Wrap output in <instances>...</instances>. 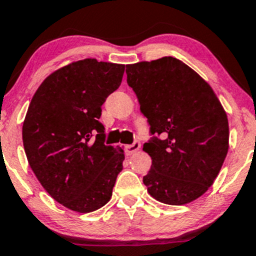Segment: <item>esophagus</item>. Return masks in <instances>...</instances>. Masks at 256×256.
Instances as JSON below:
<instances>
[{
    "label": "esophagus",
    "instance_id": "34e87169",
    "mask_svg": "<svg viewBox=\"0 0 256 256\" xmlns=\"http://www.w3.org/2000/svg\"><path fill=\"white\" fill-rule=\"evenodd\" d=\"M140 141H138V140H135L134 141L132 144H131V145H126L125 146V152H126V155H132V154H135L136 151L138 150V148H140Z\"/></svg>",
    "mask_w": 256,
    "mask_h": 256
}]
</instances>
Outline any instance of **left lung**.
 <instances>
[{
    "label": "left lung",
    "mask_w": 256,
    "mask_h": 256,
    "mask_svg": "<svg viewBox=\"0 0 256 256\" xmlns=\"http://www.w3.org/2000/svg\"><path fill=\"white\" fill-rule=\"evenodd\" d=\"M128 84L150 126L144 151L151 168L142 181L152 198L182 205L216 178L229 148V125L212 88L171 56L126 66Z\"/></svg>",
    "instance_id": "left-lung-1"
}]
</instances>
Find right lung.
<instances>
[{
	"label": "right lung",
	"mask_w": 256,
	"mask_h": 256,
	"mask_svg": "<svg viewBox=\"0 0 256 256\" xmlns=\"http://www.w3.org/2000/svg\"><path fill=\"white\" fill-rule=\"evenodd\" d=\"M125 66L95 58L54 71L37 88L22 128L24 152L44 190L68 209L91 212L111 199L125 158L105 145L101 106Z\"/></svg>",
	"instance_id": "obj_1"
}]
</instances>
